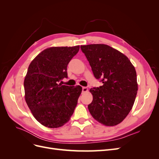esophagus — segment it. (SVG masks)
Returning <instances> with one entry per match:
<instances>
[{
	"label": "esophagus",
	"instance_id": "obj_1",
	"mask_svg": "<svg viewBox=\"0 0 159 159\" xmlns=\"http://www.w3.org/2000/svg\"><path fill=\"white\" fill-rule=\"evenodd\" d=\"M88 91V88H86V87H83V88H82V92H83V93H84V92H87Z\"/></svg>",
	"mask_w": 159,
	"mask_h": 159
}]
</instances>
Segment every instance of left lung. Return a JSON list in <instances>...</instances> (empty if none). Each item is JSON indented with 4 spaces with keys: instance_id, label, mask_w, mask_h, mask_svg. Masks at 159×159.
<instances>
[{
    "instance_id": "1",
    "label": "left lung",
    "mask_w": 159,
    "mask_h": 159,
    "mask_svg": "<svg viewBox=\"0 0 159 159\" xmlns=\"http://www.w3.org/2000/svg\"><path fill=\"white\" fill-rule=\"evenodd\" d=\"M95 78L103 84L90 89L93 101L88 105L92 117L104 125L115 126L125 118L135 100L137 74L128 57L105 44L81 46Z\"/></svg>"
}]
</instances>
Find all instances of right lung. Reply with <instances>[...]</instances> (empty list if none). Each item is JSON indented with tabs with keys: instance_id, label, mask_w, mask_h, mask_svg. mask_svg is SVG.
<instances>
[{
	"instance_id": "obj_1",
	"label": "right lung",
	"mask_w": 159,
	"mask_h": 159,
	"mask_svg": "<svg viewBox=\"0 0 159 159\" xmlns=\"http://www.w3.org/2000/svg\"><path fill=\"white\" fill-rule=\"evenodd\" d=\"M79 49L80 46L49 48L28 67L24 81L26 102L34 117L46 127L63 126L78 104L82 88L59 82L68 78L67 66Z\"/></svg>"
}]
</instances>
